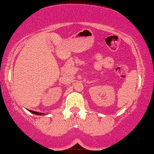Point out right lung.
<instances>
[{"instance_id":"1","label":"right lung","mask_w":154,"mask_h":154,"mask_svg":"<svg viewBox=\"0 0 154 154\" xmlns=\"http://www.w3.org/2000/svg\"><path fill=\"white\" fill-rule=\"evenodd\" d=\"M29 112H30L31 113H32V114H37V115H44L43 113H40V112H35V111H32V110H28Z\"/></svg>"}]
</instances>
